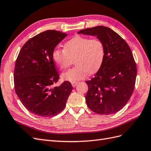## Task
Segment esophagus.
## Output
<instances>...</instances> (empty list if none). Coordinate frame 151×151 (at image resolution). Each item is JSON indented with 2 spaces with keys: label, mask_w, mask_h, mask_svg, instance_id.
Masks as SVG:
<instances>
[{
  "label": "esophagus",
  "mask_w": 151,
  "mask_h": 151,
  "mask_svg": "<svg viewBox=\"0 0 151 151\" xmlns=\"http://www.w3.org/2000/svg\"><path fill=\"white\" fill-rule=\"evenodd\" d=\"M77 84V83H72V86L73 87H76Z\"/></svg>",
  "instance_id": "obj_1"
}]
</instances>
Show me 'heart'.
<instances>
[{
    "mask_svg": "<svg viewBox=\"0 0 151 151\" xmlns=\"http://www.w3.org/2000/svg\"><path fill=\"white\" fill-rule=\"evenodd\" d=\"M104 53L101 40L77 35L67 41L64 49H55L52 59L60 69L68 68L75 59L76 66L62 74L63 80L73 83L96 72L103 64Z\"/></svg>",
    "mask_w": 151,
    "mask_h": 151,
    "instance_id": "heart-1",
    "label": "heart"
}]
</instances>
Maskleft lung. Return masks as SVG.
<instances>
[{
	"label": "left lung",
	"instance_id": "left-lung-1",
	"mask_svg": "<svg viewBox=\"0 0 151 151\" xmlns=\"http://www.w3.org/2000/svg\"><path fill=\"white\" fill-rule=\"evenodd\" d=\"M78 34L96 36L104 46V58L94 77L86 82L88 108L100 115L120 111L129 101L134 89L137 67L131 50L116 32L103 26L79 31Z\"/></svg>",
	"mask_w": 151,
	"mask_h": 151
}]
</instances>
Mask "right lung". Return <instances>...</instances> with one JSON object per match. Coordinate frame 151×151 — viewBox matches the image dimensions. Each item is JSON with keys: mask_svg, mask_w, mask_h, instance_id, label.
Returning <instances> with one entry per match:
<instances>
[{"mask_svg": "<svg viewBox=\"0 0 151 151\" xmlns=\"http://www.w3.org/2000/svg\"><path fill=\"white\" fill-rule=\"evenodd\" d=\"M67 34L47 30L29 39L22 47L16 62L15 91L24 107L34 115L51 117L65 108L72 91L70 82L53 86L59 75L52 53Z\"/></svg>", "mask_w": 151, "mask_h": 151, "instance_id": "add662e5", "label": "right lung"}]
</instances>
